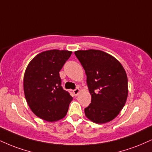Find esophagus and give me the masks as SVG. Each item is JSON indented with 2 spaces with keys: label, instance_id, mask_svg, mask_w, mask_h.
<instances>
[{
  "label": "esophagus",
  "instance_id": "34e87169",
  "mask_svg": "<svg viewBox=\"0 0 152 152\" xmlns=\"http://www.w3.org/2000/svg\"><path fill=\"white\" fill-rule=\"evenodd\" d=\"M79 91H80V90L78 88H76V89H74V90L73 91V93H74V96H77V95L78 94V93H79Z\"/></svg>",
  "mask_w": 152,
  "mask_h": 152
}]
</instances>
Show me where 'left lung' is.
Masks as SVG:
<instances>
[{
    "instance_id": "obj_1",
    "label": "left lung",
    "mask_w": 152,
    "mask_h": 152,
    "mask_svg": "<svg viewBox=\"0 0 152 152\" xmlns=\"http://www.w3.org/2000/svg\"><path fill=\"white\" fill-rule=\"evenodd\" d=\"M87 76L91 103L84 109L92 122L103 124L120 113L128 95L127 76L115 58L100 50L88 49L74 52Z\"/></svg>"
}]
</instances>
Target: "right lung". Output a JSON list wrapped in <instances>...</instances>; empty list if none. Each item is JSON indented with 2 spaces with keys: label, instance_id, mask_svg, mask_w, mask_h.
Returning a JSON list of instances; mask_svg holds the SVG:
<instances>
[{
  "label": "right lung",
  "instance_id": "right-lung-1",
  "mask_svg": "<svg viewBox=\"0 0 152 152\" xmlns=\"http://www.w3.org/2000/svg\"><path fill=\"white\" fill-rule=\"evenodd\" d=\"M71 52L53 49L37 55L24 76V92L27 104L37 116L48 122L63 118L73 98L61 86L59 71Z\"/></svg>",
  "mask_w": 152,
  "mask_h": 152
}]
</instances>
